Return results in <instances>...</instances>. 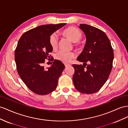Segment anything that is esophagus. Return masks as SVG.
Segmentation results:
<instances>
[{
    "label": "esophagus",
    "instance_id": "34e87169",
    "mask_svg": "<svg viewBox=\"0 0 128 128\" xmlns=\"http://www.w3.org/2000/svg\"><path fill=\"white\" fill-rule=\"evenodd\" d=\"M64 65H65V67H67V66H70V64H67V63H65Z\"/></svg>",
    "mask_w": 128,
    "mask_h": 128
}]
</instances>
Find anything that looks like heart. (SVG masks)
<instances>
[{
  "label": "heart",
  "instance_id": "1",
  "mask_svg": "<svg viewBox=\"0 0 128 128\" xmlns=\"http://www.w3.org/2000/svg\"><path fill=\"white\" fill-rule=\"evenodd\" d=\"M63 34L69 38L71 41L76 42V45H78V42L82 37V34L79 29L75 27H70L63 31ZM59 38L56 32H54L49 37V43L51 48L54 49L58 46ZM75 57V54L73 52H67L60 50L55 54L54 57L56 60L64 63H69L72 58Z\"/></svg>",
  "mask_w": 128,
  "mask_h": 128
}]
</instances>
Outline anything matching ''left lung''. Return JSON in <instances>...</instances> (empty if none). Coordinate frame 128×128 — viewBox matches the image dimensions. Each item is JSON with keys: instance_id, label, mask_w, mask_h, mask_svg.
<instances>
[{"instance_id": "8db88e82", "label": "left lung", "mask_w": 128, "mask_h": 128, "mask_svg": "<svg viewBox=\"0 0 128 128\" xmlns=\"http://www.w3.org/2000/svg\"><path fill=\"white\" fill-rule=\"evenodd\" d=\"M80 28L86 36V43L77 60L82 64H73V82L80 92L91 94L99 91L108 79L112 68L114 51L105 33L99 28L86 24ZM90 64L86 67L84 64Z\"/></svg>"}]
</instances>
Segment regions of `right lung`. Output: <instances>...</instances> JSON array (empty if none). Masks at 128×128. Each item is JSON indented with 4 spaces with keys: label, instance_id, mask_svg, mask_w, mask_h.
I'll return each mask as SVG.
<instances>
[{
    "label": "right lung",
    "instance_id": "right-lung-1",
    "mask_svg": "<svg viewBox=\"0 0 128 128\" xmlns=\"http://www.w3.org/2000/svg\"><path fill=\"white\" fill-rule=\"evenodd\" d=\"M65 25L39 26L24 32L18 42L14 52L17 72L27 87L36 94H48L57 86L65 65L56 60L47 69L43 65L46 59L48 61L52 59L48 58L51 56L49 54L53 50L49 43L50 36Z\"/></svg>",
    "mask_w": 128,
    "mask_h": 128
}]
</instances>
